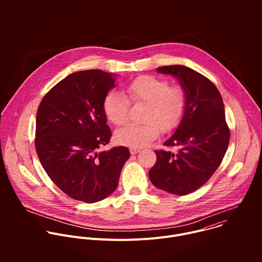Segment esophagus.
Instances as JSON below:
<instances>
[{
    "instance_id": "34e87169",
    "label": "esophagus",
    "mask_w": 262,
    "mask_h": 262,
    "mask_svg": "<svg viewBox=\"0 0 262 262\" xmlns=\"http://www.w3.org/2000/svg\"><path fill=\"white\" fill-rule=\"evenodd\" d=\"M140 151H141L140 148H130V149H129L130 155H137V154L140 152Z\"/></svg>"
}]
</instances>
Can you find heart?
<instances>
[{"label": "heart", "instance_id": "b5f03b06", "mask_svg": "<svg viewBox=\"0 0 262 262\" xmlns=\"http://www.w3.org/2000/svg\"><path fill=\"white\" fill-rule=\"evenodd\" d=\"M128 98L133 102H144L143 124L127 123L115 134L117 143L132 148H141L154 141L162 132L175 128L183 117L186 106V95L178 86L155 76H141L126 87ZM106 119L115 125L123 124L128 116L129 101L119 91H110L102 102Z\"/></svg>", "mask_w": 262, "mask_h": 262}]
</instances>
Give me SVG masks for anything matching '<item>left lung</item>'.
Segmentation results:
<instances>
[{
	"instance_id": "left-lung-1",
	"label": "left lung",
	"mask_w": 262,
	"mask_h": 262,
	"mask_svg": "<svg viewBox=\"0 0 262 262\" xmlns=\"http://www.w3.org/2000/svg\"><path fill=\"white\" fill-rule=\"evenodd\" d=\"M177 79L186 95L183 117L164 145L178 151L156 150L157 163L149 170L150 181L160 190L188 195L200 189L221 165L230 140L222 96L207 78L183 65L158 68Z\"/></svg>"
}]
</instances>
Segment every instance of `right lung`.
Listing matches in <instances>:
<instances>
[{
	"label": "right lung",
	"mask_w": 262,
	"mask_h": 262,
	"mask_svg": "<svg viewBox=\"0 0 262 262\" xmlns=\"http://www.w3.org/2000/svg\"><path fill=\"white\" fill-rule=\"evenodd\" d=\"M115 74L99 69L69 74L41 100L36 115L35 148L52 181L70 198L98 202L118 186L128 148L98 151L110 142L102 102Z\"/></svg>",
	"instance_id": "add662e5"
}]
</instances>
